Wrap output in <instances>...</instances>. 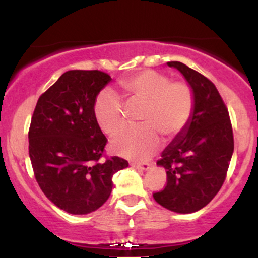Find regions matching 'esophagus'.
<instances>
[{"label":"esophagus","mask_w":258,"mask_h":258,"mask_svg":"<svg viewBox=\"0 0 258 258\" xmlns=\"http://www.w3.org/2000/svg\"><path fill=\"white\" fill-rule=\"evenodd\" d=\"M132 166L133 167H136V168H138V170H143V171H146V170H148V168H149L150 166H152V162H132Z\"/></svg>","instance_id":"34e87169"}]
</instances>
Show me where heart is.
I'll use <instances>...</instances> for the list:
<instances>
[{"instance_id":"b5f03b06","label":"heart","mask_w":258,"mask_h":258,"mask_svg":"<svg viewBox=\"0 0 258 258\" xmlns=\"http://www.w3.org/2000/svg\"><path fill=\"white\" fill-rule=\"evenodd\" d=\"M119 86L127 105H142L139 127L122 130L111 143L112 152L125 158L144 160L160 146V137L167 141L178 137L190 122L195 94L185 81H171L165 74L143 70L120 80ZM93 115L103 132L114 136L126 122L125 108L116 93L104 90L93 105Z\"/></svg>"}]
</instances>
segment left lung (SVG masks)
Segmentation results:
<instances>
[{"label": "left lung", "mask_w": 258, "mask_h": 258, "mask_svg": "<svg viewBox=\"0 0 258 258\" xmlns=\"http://www.w3.org/2000/svg\"><path fill=\"white\" fill-rule=\"evenodd\" d=\"M193 88L195 108L190 122L156 161L166 170V185L153 194L165 209L191 214L206 206L226 180L234 150L229 112L220 92L203 74L180 61H168Z\"/></svg>", "instance_id": "1"}]
</instances>
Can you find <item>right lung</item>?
<instances>
[{"mask_svg":"<svg viewBox=\"0 0 258 258\" xmlns=\"http://www.w3.org/2000/svg\"><path fill=\"white\" fill-rule=\"evenodd\" d=\"M99 70H69L37 100L29 155L41 190L73 215L96 211L110 197L112 174L128 162L105 156L108 139L93 115L97 94L110 81Z\"/></svg>","mask_w":258,"mask_h":258,"instance_id":"obj_1","label":"right lung"}]
</instances>
